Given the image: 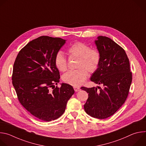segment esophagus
Wrapping results in <instances>:
<instances>
[{"label": "esophagus", "mask_w": 146, "mask_h": 146, "mask_svg": "<svg viewBox=\"0 0 146 146\" xmlns=\"http://www.w3.org/2000/svg\"><path fill=\"white\" fill-rule=\"evenodd\" d=\"M74 90L75 91V92H78V91H80L81 90L79 87H74Z\"/></svg>", "instance_id": "1"}]
</instances>
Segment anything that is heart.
I'll list each match as a JSON object with an SVG mask.
<instances>
[{
	"label": "heart",
	"instance_id": "b5f03b06",
	"mask_svg": "<svg viewBox=\"0 0 146 146\" xmlns=\"http://www.w3.org/2000/svg\"><path fill=\"white\" fill-rule=\"evenodd\" d=\"M68 53L71 58H78L77 70H71L65 73L62 79L69 85L78 87L85 82L88 76V71L93 73L99 67L101 55L96 49L91 48L90 46L84 43L76 41L68 48ZM54 64L60 72H65L68 68V60L63 52L58 51L54 58Z\"/></svg>",
	"mask_w": 146,
	"mask_h": 146
}]
</instances>
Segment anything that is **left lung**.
<instances>
[{
	"label": "left lung",
	"instance_id": "1",
	"mask_svg": "<svg viewBox=\"0 0 146 146\" xmlns=\"http://www.w3.org/2000/svg\"><path fill=\"white\" fill-rule=\"evenodd\" d=\"M97 38L95 42L101 62L91 80L103 87H82L81 89L88 94L84 106L86 112L92 117L105 119L113 115L125 102L132 75L125 50L108 37L100 36Z\"/></svg>",
	"mask_w": 146,
	"mask_h": 146
}]
</instances>
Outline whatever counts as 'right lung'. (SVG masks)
Returning a JSON list of instances; mask_svg holds the SVG:
<instances>
[{
    "instance_id": "add662e5",
    "label": "right lung",
    "mask_w": 146,
    "mask_h": 146,
    "mask_svg": "<svg viewBox=\"0 0 146 146\" xmlns=\"http://www.w3.org/2000/svg\"><path fill=\"white\" fill-rule=\"evenodd\" d=\"M65 43L61 38L40 36L20 50L14 64L12 82L18 100L31 114L44 121L63 114L74 93L72 86L65 83L55 87L60 74L54 58Z\"/></svg>"
}]
</instances>
